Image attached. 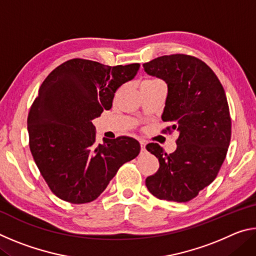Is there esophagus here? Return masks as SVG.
<instances>
[{
	"label": "esophagus",
	"mask_w": 256,
	"mask_h": 256,
	"mask_svg": "<svg viewBox=\"0 0 256 256\" xmlns=\"http://www.w3.org/2000/svg\"><path fill=\"white\" fill-rule=\"evenodd\" d=\"M140 146H141V151L144 152V151H146V142L144 141H140Z\"/></svg>",
	"instance_id": "obj_1"
}]
</instances>
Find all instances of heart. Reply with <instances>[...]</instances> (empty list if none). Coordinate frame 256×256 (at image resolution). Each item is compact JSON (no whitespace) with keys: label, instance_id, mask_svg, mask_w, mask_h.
<instances>
[{"label":"heart","instance_id":"b5f03b06","mask_svg":"<svg viewBox=\"0 0 256 256\" xmlns=\"http://www.w3.org/2000/svg\"><path fill=\"white\" fill-rule=\"evenodd\" d=\"M154 81H158V80H154V79H151V80H146L142 82V84H144V82H154Z\"/></svg>","mask_w":256,"mask_h":256}]
</instances>
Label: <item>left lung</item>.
I'll list each match as a JSON object with an SVG mask.
<instances>
[{"label":"left lung","mask_w":256,"mask_h":256,"mask_svg":"<svg viewBox=\"0 0 256 256\" xmlns=\"http://www.w3.org/2000/svg\"><path fill=\"white\" fill-rule=\"evenodd\" d=\"M144 68L168 86L162 118L170 125L162 132H178L172 154L158 144H146L159 170L146 185L160 200L188 202L214 180L226 158L232 138L226 94L214 72L196 56L164 55Z\"/></svg>","instance_id":"obj_1"}]
</instances>
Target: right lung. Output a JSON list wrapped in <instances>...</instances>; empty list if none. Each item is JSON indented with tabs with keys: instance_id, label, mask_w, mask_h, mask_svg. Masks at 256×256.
<instances>
[{
	"instance_id": "add662e5",
	"label": "right lung",
	"mask_w": 256,
	"mask_h": 256,
	"mask_svg": "<svg viewBox=\"0 0 256 256\" xmlns=\"http://www.w3.org/2000/svg\"><path fill=\"white\" fill-rule=\"evenodd\" d=\"M138 63L107 66L72 58L42 82L28 115L29 148L52 192L82 204L100 196L120 167L136 157L130 136L98 144L92 120L110 110L115 92L136 76Z\"/></svg>"
}]
</instances>
